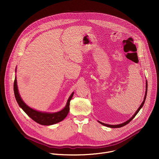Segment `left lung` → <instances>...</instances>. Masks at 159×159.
<instances>
[{"instance_id":"1","label":"left lung","mask_w":159,"mask_h":159,"mask_svg":"<svg viewBox=\"0 0 159 159\" xmlns=\"http://www.w3.org/2000/svg\"><path fill=\"white\" fill-rule=\"evenodd\" d=\"M147 87H148V85H147V81H146V91H145V98H144V99H143V101L142 102V104L140 106V107H139V108L137 109V111L135 112V113L133 115V116L130 118V119H129L128 121H125V122H124V123H121V124H120V125H107V124H105V123H102V122H101V121H98V122L99 123H101V125H104V126H107V127H109V128H121V127H123V126H125V125H126L127 124H128L134 117H135V116L137 115V113L139 112V111L141 109V108L143 107V104H144V103H145V99H146V97H147Z\"/></svg>"}]
</instances>
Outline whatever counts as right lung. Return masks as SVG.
<instances>
[{
  "label": "right lung",
  "instance_id": "right-lung-1",
  "mask_svg": "<svg viewBox=\"0 0 159 159\" xmlns=\"http://www.w3.org/2000/svg\"><path fill=\"white\" fill-rule=\"evenodd\" d=\"M14 96H15L16 99L19 106L33 120H34L35 122L41 125H52L63 120L66 118L68 113L69 112L70 101L72 99L74 93H72V94L70 95L69 99L67 101L65 107L62 110L57 112L50 113V112H44L36 111L35 109L31 108L30 107H29L28 105L26 104V103L22 101V99H21L19 95L18 89H17V85L16 76L15 77V80L14 82Z\"/></svg>",
  "mask_w": 159,
  "mask_h": 159
}]
</instances>
